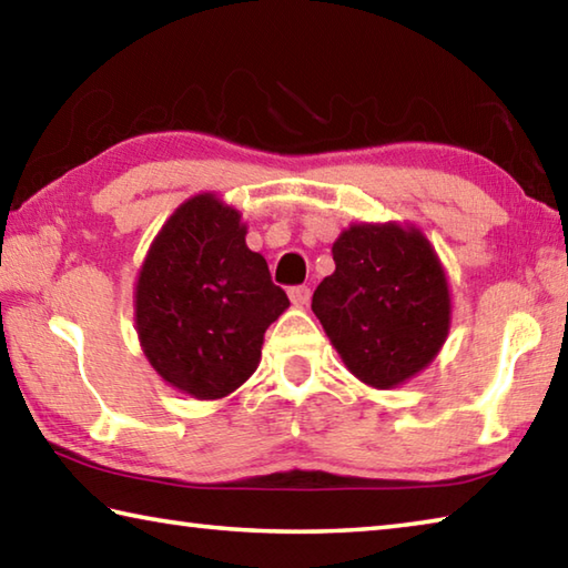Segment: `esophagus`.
Returning a JSON list of instances; mask_svg holds the SVG:
<instances>
[{
  "mask_svg": "<svg viewBox=\"0 0 568 568\" xmlns=\"http://www.w3.org/2000/svg\"><path fill=\"white\" fill-rule=\"evenodd\" d=\"M287 295H291V303L295 305V307H305L307 303H311V287H305V285H297V287H291V291H287Z\"/></svg>",
  "mask_w": 568,
  "mask_h": 568,
  "instance_id": "34e87169",
  "label": "esophagus"
}]
</instances>
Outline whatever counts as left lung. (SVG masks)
<instances>
[{"label": "left lung", "instance_id": "obj_1", "mask_svg": "<svg viewBox=\"0 0 568 568\" xmlns=\"http://www.w3.org/2000/svg\"><path fill=\"white\" fill-rule=\"evenodd\" d=\"M313 313L359 383L392 389L429 367L447 343L452 291L435 245L415 223H349Z\"/></svg>", "mask_w": 568, "mask_h": 568}]
</instances>
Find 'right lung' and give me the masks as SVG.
Here are the masks:
<instances>
[{"label":"right lung","mask_w":568,"mask_h":568,"mask_svg":"<svg viewBox=\"0 0 568 568\" xmlns=\"http://www.w3.org/2000/svg\"><path fill=\"white\" fill-rule=\"evenodd\" d=\"M248 225L219 193L185 199L151 241L133 287V323L156 375L193 399H223L248 379L263 337L291 301L273 285Z\"/></svg>","instance_id":"obj_1"}]
</instances>
